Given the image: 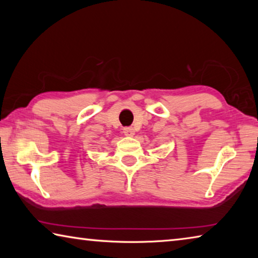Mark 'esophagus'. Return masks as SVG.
Masks as SVG:
<instances>
[{"instance_id":"34e87169","label":"esophagus","mask_w":258,"mask_h":258,"mask_svg":"<svg viewBox=\"0 0 258 258\" xmlns=\"http://www.w3.org/2000/svg\"><path fill=\"white\" fill-rule=\"evenodd\" d=\"M123 132L125 135H127V137H133L134 135V128L131 127V126H128V127H125L123 130Z\"/></svg>"}]
</instances>
